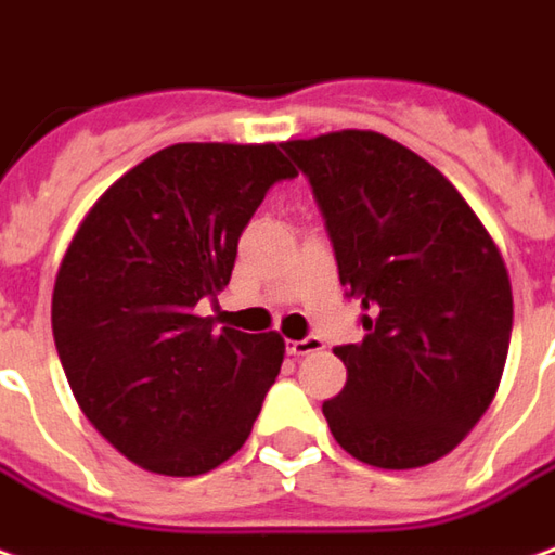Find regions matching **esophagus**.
<instances>
[{
  "label": "esophagus",
  "instance_id": "esophagus-1",
  "mask_svg": "<svg viewBox=\"0 0 555 555\" xmlns=\"http://www.w3.org/2000/svg\"><path fill=\"white\" fill-rule=\"evenodd\" d=\"M323 348V341L318 336H308L299 338V341H286V351L293 357H308V354H318Z\"/></svg>",
  "mask_w": 555,
  "mask_h": 555
}]
</instances>
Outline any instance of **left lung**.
<instances>
[{
	"instance_id": "1",
	"label": "left lung",
	"mask_w": 555,
	"mask_h": 555,
	"mask_svg": "<svg viewBox=\"0 0 555 555\" xmlns=\"http://www.w3.org/2000/svg\"><path fill=\"white\" fill-rule=\"evenodd\" d=\"M321 204L363 341L323 403L336 442L385 470L449 455L492 406L513 330L504 256L474 207L422 155L375 130L286 140Z\"/></svg>"
}]
</instances>
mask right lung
Instances as JSON below:
<instances>
[{"mask_svg":"<svg viewBox=\"0 0 555 555\" xmlns=\"http://www.w3.org/2000/svg\"><path fill=\"white\" fill-rule=\"evenodd\" d=\"M278 143H177L115 180L63 253L51 330L66 382L115 449L162 477H198L247 442L284 363L195 305L229 284L237 237L278 180Z\"/></svg>","mask_w":555,"mask_h":555,"instance_id":"right-lung-1","label":"right lung"}]
</instances>
